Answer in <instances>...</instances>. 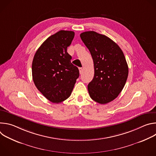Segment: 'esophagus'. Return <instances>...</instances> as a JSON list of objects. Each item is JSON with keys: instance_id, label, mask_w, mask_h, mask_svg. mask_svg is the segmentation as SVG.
<instances>
[{"instance_id": "34e87169", "label": "esophagus", "mask_w": 156, "mask_h": 156, "mask_svg": "<svg viewBox=\"0 0 156 156\" xmlns=\"http://www.w3.org/2000/svg\"><path fill=\"white\" fill-rule=\"evenodd\" d=\"M78 69H79V72H80V74H81V73H82V72H83V68H81V67H80Z\"/></svg>"}]
</instances>
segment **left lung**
I'll return each mask as SVG.
<instances>
[{
  "label": "left lung",
  "mask_w": 156,
  "mask_h": 156,
  "mask_svg": "<svg viewBox=\"0 0 156 156\" xmlns=\"http://www.w3.org/2000/svg\"><path fill=\"white\" fill-rule=\"evenodd\" d=\"M80 37L94 62V78L87 85L91 98L101 104L112 101L122 91L128 75L123 52L112 39L95 31L83 32Z\"/></svg>",
  "instance_id": "obj_1"
}]
</instances>
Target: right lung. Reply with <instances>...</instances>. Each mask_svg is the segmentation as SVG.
Wrapping results in <instances>:
<instances>
[{"mask_svg": "<svg viewBox=\"0 0 156 156\" xmlns=\"http://www.w3.org/2000/svg\"><path fill=\"white\" fill-rule=\"evenodd\" d=\"M72 31L60 30L49 37L37 50L32 63L34 83L42 95L53 103L70 97L78 69L71 62L67 48L74 38Z\"/></svg>", "mask_w": 156, "mask_h": 156, "instance_id": "add662e5", "label": "right lung"}]
</instances>
